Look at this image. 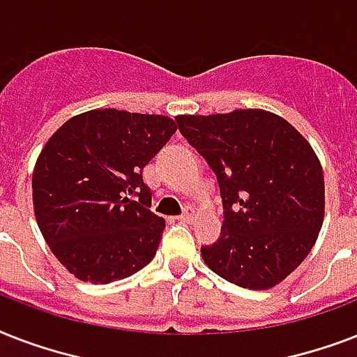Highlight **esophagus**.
I'll use <instances>...</instances> for the list:
<instances>
[{
  "label": "esophagus",
  "mask_w": 357,
  "mask_h": 357,
  "mask_svg": "<svg viewBox=\"0 0 357 357\" xmlns=\"http://www.w3.org/2000/svg\"><path fill=\"white\" fill-rule=\"evenodd\" d=\"M176 218H178V220H181V222H190V220L195 218V213L187 209V211H185L183 215H179V217H176Z\"/></svg>",
  "instance_id": "esophagus-1"
}]
</instances>
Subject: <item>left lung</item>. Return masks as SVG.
<instances>
[{"mask_svg":"<svg viewBox=\"0 0 357 357\" xmlns=\"http://www.w3.org/2000/svg\"><path fill=\"white\" fill-rule=\"evenodd\" d=\"M176 122L222 196L220 237L202 246L206 265L244 289L283 282L310 254L324 220V176L310 142L263 109L181 114Z\"/></svg>","mask_w":357,"mask_h":357,"instance_id":"left-lung-1","label":"left lung"}]
</instances>
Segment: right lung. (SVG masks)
Instances as JSON below:
<instances>
[{"instance_id": "add662e5", "label": "right lung", "mask_w": 357, "mask_h": 357, "mask_svg": "<svg viewBox=\"0 0 357 357\" xmlns=\"http://www.w3.org/2000/svg\"><path fill=\"white\" fill-rule=\"evenodd\" d=\"M176 129L162 114L92 109L42 148L33 170L36 224L77 280L114 282L153 259L165 218L150 211L142 174Z\"/></svg>"}]
</instances>
